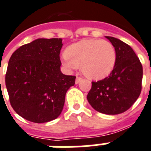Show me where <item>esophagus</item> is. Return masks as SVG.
Masks as SVG:
<instances>
[{"label":"esophagus","mask_w":151,"mask_h":151,"mask_svg":"<svg viewBox=\"0 0 151 151\" xmlns=\"http://www.w3.org/2000/svg\"><path fill=\"white\" fill-rule=\"evenodd\" d=\"M82 80V78H80V77H77V78H76L75 80V83L76 84H78L79 82Z\"/></svg>","instance_id":"1"}]
</instances>
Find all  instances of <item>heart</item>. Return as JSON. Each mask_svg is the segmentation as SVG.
<instances>
[{
	"mask_svg": "<svg viewBox=\"0 0 151 151\" xmlns=\"http://www.w3.org/2000/svg\"><path fill=\"white\" fill-rule=\"evenodd\" d=\"M116 58L115 49L110 41L85 39L67 48L63 63L69 70L81 66V72L88 78L99 80L112 72Z\"/></svg>",
	"mask_w": 151,
	"mask_h": 151,
	"instance_id": "b5f03b06",
	"label": "heart"
}]
</instances>
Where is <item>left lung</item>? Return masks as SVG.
I'll list each match as a JSON object with an SVG mask.
<instances>
[{
  "label": "left lung",
  "instance_id": "1",
  "mask_svg": "<svg viewBox=\"0 0 151 151\" xmlns=\"http://www.w3.org/2000/svg\"><path fill=\"white\" fill-rule=\"evenodd\" d=\"M106 37L115 49L116 64L108 77L93 81L87 100L98 112L114 115L127 111L140 95L142 65L129 45L113 37Z\"/></svg>",
  "mask_w": 151,
  "mask_h": 151
}]
</instances>
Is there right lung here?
Returning <instances> with one entry per match:
<instances>
[{"mask_svg": "<svg viewBox=\"0 0 151 151\" xmlns=\"http://www.w3.org/2000/svg\"><path fill=\"white\" fill-rule=\"evenodd\" d=\"M61 38H38L12 54L5 74L9 101L17 114L28 121L44 123L56 119L63 110L67 90L75 76L61 72Z\"/></svg>", "mask_w": 151, "mask_h": 151, "instance_id": "obj_1", "label": "right lung"}]
</instances>
